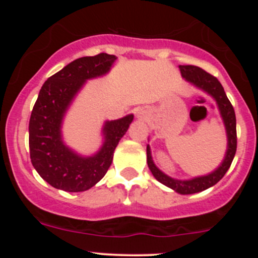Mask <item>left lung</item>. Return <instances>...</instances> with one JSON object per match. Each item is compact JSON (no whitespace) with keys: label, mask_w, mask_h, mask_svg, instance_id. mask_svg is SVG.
Masks as SVG:
<instances>
[{"label":"left lung","mask_w":258,"mask_h":258,"mask_svg":"<svg viewBox=\"0 0 258 258\" xmlns=\"http://www.w3.org/2000/svg\"><path fill=\"white\" fill-rule=\"evenodd\" d=\"M180 74L185 80L189 82L194 84L195 86L201 88V90L206 91L207 93L211 94L218 103L220 106L221 115L223 117L224 125H226L227 136H228V150L224 158L223 162L215 172L207 174V176L198 177V178L190 179V180H178L173 179L171 177L166 176L162 173L158 167L154 165L152 160V154H150L149 147H147V161L148 166H149L150 171H152L153 176L159 180L162 184L167 185L168 188L173 189L177 193L179 194H194L199 193V191L205 190V189L210 188V186L215 185L218 180L223 178L224 174L227 173L228 168L232 165V161L234 159L236 152V143H238V138H236V119H235V111L232 103L228 99L226 92L223 90V86L218 81L217 78L211 75L210 73L205 72L199 67L195 65H179Z\"/></svg>","instance_id":"left-lung-1"}]
</instances>
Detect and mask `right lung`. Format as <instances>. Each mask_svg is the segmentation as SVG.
<instances>
[{
    "mask_svg": "<svg viewBox=\"0 0 258 258\" xmlns=\"http://www.w3.org/2000/svg\"><path fill=\"white\" fill-rule=\"evenodd\" d=\"M116 57L99 53L76 59L47 79L32 108L29 122V148L32 166L42 178L65 191H85L105 176L117 143L128 130L133 115L108 121L105 142L98 154L81 158L64 146L60 125L64 112L86 80L104 75Z\"/></svg>",
    "mask_w": 258,
    "mask_h": 258,
    "instance_id": "obj_1",
    "label": "right lung"
}]
</instances>
